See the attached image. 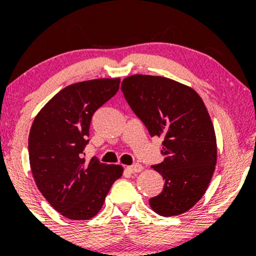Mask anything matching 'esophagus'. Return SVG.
Returning <instances> with one entry per match:
<instances>
[{
    "label": "esophagus",
    "instance_id": "obj_1",
    "mask_svg": "<svg viewBox=\"0 0 256 256\" xmlns=\"http://www.w3.org/2000/svg\"><path fill=\"white\" fill-rule=\"evenodd\" d=\"M126 170H128L130 173H137V172H140L143 170V166L140 165V164H134V165H131V166H128L126 167Z\"/></svg>",
    "mask_w": 256,
    "mask_h": 256
}]
</instances>
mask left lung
Instances as JSON below:
<instances>
[{"label": "left lung", "mask_w": 256, "mask_h": 256, "mask_svg": "<svg viewBox=\"0 0 256 256\" xmlns=\"http://www.w3.org/2000/svg\"><path fill=\"white\" fill-rule=\"evenodd\" d=\"M124 98L150 136L164 138L162 192L149 200L154 212L178 216L204 196L216 164V132L207 108L192 88L158 76L134 74L122 83Z\"/></svg>", "instance_id": "left-lung-1"}]
</instances>
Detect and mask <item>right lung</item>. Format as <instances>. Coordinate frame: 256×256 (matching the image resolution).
<instances>
[{
	"label": "right lung",
	"instance_id": "right-lung-1",
	"mask_svg": "<svg viewBox=\"0 0 256 256\" xmlns=\"http://www.w3.org/2000/svg\"><path fill=\"white\" fill-rule=\"evenodd\" d=\"M120 79H94L68 85L52 98L34 120L28 158L37 188L54 210L73 220L100 212L106 196L122 177L120 165L92 158L85 162L94 113L118 92Z\"/></svg>",
	"mask_w": 256,
	"mask_h": 256
}]
</instances>
